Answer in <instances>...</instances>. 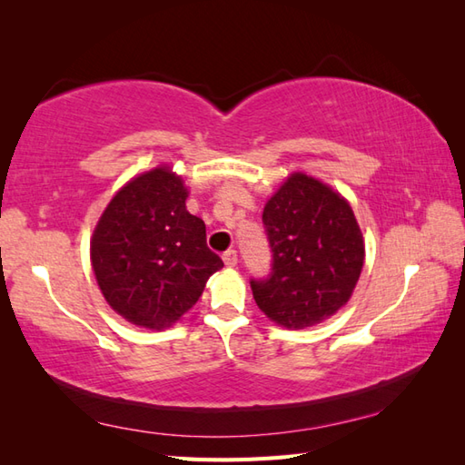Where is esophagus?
<instances>
[{"mask_svg":"<svg viewBox=\"0 0 465 465\" xmlns=\"http://www.w3.org/2000/svg\"><path fill=\"white\" fill-rule=\"evenodd\" d=\"M223 263H225V268H235V265H238V252H235V250L225 252L223 253Z\"/></svg>","mask_w":465,"mask_h":465,"instance_id":"obj_1","label":"esophagus"}]
</instances>
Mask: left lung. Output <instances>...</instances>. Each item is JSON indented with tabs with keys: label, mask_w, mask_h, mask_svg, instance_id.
<instances>
[{
	"label": "left lung",
	"mask_w": 465,
	"mask_h": 465,
	"mask_svg": "<svg viewBox=\"0 0 465 465\" xmlns=\"http://www.w3.org/2000/svg\"><path fill=\"white\" fill-rule=\"evenodd\" d=\"M273 253L272 275L252 282L253 300L288 330L330 320L350 302L365 260L360 223L345 197L305 172H293L263 207Z\"/></svg>",
	"instance_id": "obj_1"
}]
</instances>
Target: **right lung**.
<instances>
[{"mask_svg": "<svg viewBox=\"0 0 465 465\" xmlns=\"http://www.w3.org/2000/svg\"><path fill=\"white\" fill-rule=\"evenodd\" d=\"M187 195L183 177L162 163L125 182L94 227L97 288L137 328H172L223 268L207 248L205 223L187 212Z\"/></svg>", "mask_w": 465, "mask_h": 465, "instance_id": "add662e5", "label": "right lung"}]
</instances>
